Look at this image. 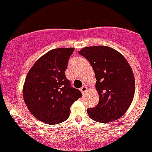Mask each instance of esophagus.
Wrapping results in <instances>:
<instances>
[{"mask_svg": "<svg viewBox=\"0 0 152 152\" xmlns=\"http://www.w3.org/2000/svg\"><path fill=\"white\" fill-rule=\"evenodd\" d=\"M87 91V87L86 86H82L81 88H80V92L82 93V94H85V93Z\"/></svg>", "mask_w": 152, "mask_h": 152, "instance_id": "esophagus-1", "label": "esophagus"}]
</instances>
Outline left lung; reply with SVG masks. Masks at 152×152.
<instances>
[{
    "instance_id": "8db88e82",
    "label": "left lung",
    "mask_w": 152,
    "mask_h": 152,
    "mask_svg": "<svg viewBox=\"0 0 152 152\" xmlns=\"http://www.w3.org/2000/svg\"><path fill=\"white\" fill-rule=\"evenodd\" d=\"M78 52L89 61L96 80L99 102L96 107L88 109V116L103 123L120 118L134 95V76L130 64L122 54L105 46L87 47Z\"/></svg>"
}]
</instances>
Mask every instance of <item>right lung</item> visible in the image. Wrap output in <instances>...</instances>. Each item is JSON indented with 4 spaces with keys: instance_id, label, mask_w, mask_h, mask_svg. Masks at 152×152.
Here are the masks:
<instances>
[{
    "instance_id": "add662e5",
    "label": "right lung",
    "mask_w": 152,
    "mask_h": 152,
    "mask_svg": "<svg viewBox=\"0 0 152 152\" xmlns=\"http://www.w3.org/2000/svg\"><path fill=\"white\" fill-rule=\"evenodd\" d=\"M74 50H50L35 62L26 76L23 86L25 103L30 113L43 123L64 122L69 117L71 105L82 96L65 76Z\"/></svg>"
}]
</instances>
